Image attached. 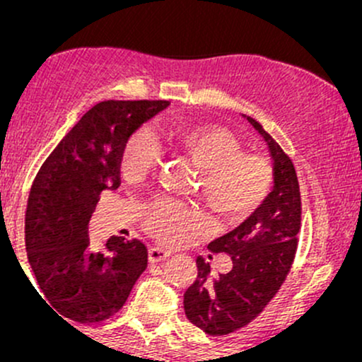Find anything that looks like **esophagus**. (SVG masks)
<instances>
[{
  "mask_svg": "<svg viewBox=\"0 0 362 362\" xmlns=\"http://www.w3.org/2000/svg\"><path fill=\"white\" fill-rule=\"evenodd\" d=\"M170 257V252L161 250V248H149L148 250V260L149 264H160L165 262Z\"/></svg>",
  "mask_w": 362,
  "mask_h": 362,
  "instance_id": "1",
  "label": "esophagus"
}]
</instances>
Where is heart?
Masks as SVG:
<instances>
[{
    "mask_svg": "<svg viewBox=\"0 0 362 362\" xmlns=\"http://www.w3.org/2000/svg\"><path fill=\"white\" fill-rule=\"evenodd\" d=\"M170 148L189 158L199 172V192L207 207L238 221L260 207L272 189V167L259 155H245L242 143L216 124H173L165 129ZM120 170L131 180L143 178L158 161V146L148 131L132 132L120 149ZM202 224L189 207L156 199L148 206L144 226L163 243H177Z\"/></svg>",
    "mask_w": 362,
    "mask_h": 362,
    "instance_id": "b5f03b06",
    "label": "heart"
}]
</instances>
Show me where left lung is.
I'll use <instances>...</instances> for the list:
<instances>
[{"instance_id":"obj_1","label":"left lung","mask_w":362,"mask_h":362,"mask_svg":"<svg viewBox=\"0 0 362 362\" xmlns=\"http://www.w3.org/2000/svg\"><path fill=\"white\" fill-rule=\"evenodd\" d=\"M248 122L267 143L274 160V189L248 219L207 245L228 253L230 272L211 276L209 262L197 257V279L185 291V315L206 334L228 335L264 311L284 284L298 248L301 194L291 158L255 119Z\"/></svg>"}]
</instances>
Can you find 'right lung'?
<instances>
[{"label": "right lung", "instance_id": "1", "mask_svg": "<svg viewBox=\"0 0 362 362\" xmlns=\"http://www.w3.org/2000/svg\"><path fill=\"white\" fill-rule=\"evenodd\" d=\"M167 107V100L97 103L37 173L25 213V247L40 291L64 318L90 325L114 317L146 269L144 243L112 236L97 252L88 224L102 190L120 185L122 144Z\"/></svg>", "mask_w": 362, "mask_h": 362}]
</instances>
